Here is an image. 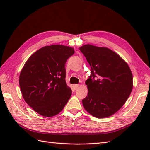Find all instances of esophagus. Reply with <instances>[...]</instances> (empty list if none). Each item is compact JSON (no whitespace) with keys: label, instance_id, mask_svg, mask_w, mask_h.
<instances>
[{"label":"esophagus","instance_id":"34e87169","mask_svg":"<svg viewBox=\"0 0 150 150\" xmlns=\"http://www.w3.org/2000/svg\"><path fill=\"white\" fill-rule=\"evenodd\" d=\"M73 87L75 89H77L79 87V84H74L73 85Z\"/></svg>","mask_w":150,"mask_h":150}]
</instances>
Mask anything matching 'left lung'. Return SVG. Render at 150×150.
<instances>
[{"mask_svg":"<svg viewBox=\"0 0 150 150\" xmlns=\"http://www.w3.org/2000/svg\"><path fill=\"white\" fill-rule=\"evenodd\" d=\"M91 66L86 81L88 95L82 100L86 111L98 118L114 115L124 105L133 87V74L127 62L104 47L86 44L79 47Z\"/></svg>","mask_w":150,"mask_h":150,"instance_id":"obj_1","label":"left lung"}]
</instances>
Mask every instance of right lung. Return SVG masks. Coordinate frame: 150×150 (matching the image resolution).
Instances as JSON below:
<instances>
[{
    "label": "right lung",
    "mask_w": 150,
    "mask_h": 150,
    "mask_svg": "<svg viewBox=\"0 0 150 150\" xmlns=\"http://www.w3.org/2000/svg\"><path fill=\"white\" fill-rule=\"evenodd\" d=\"M74 49L55 44L39 49L29 57L19 76L21 93L28 105L40 115L59 114L71 98L66 83L65 64Z\"/></svg>",
    "instance_id": "right-lung-1"
}]
</instances>
